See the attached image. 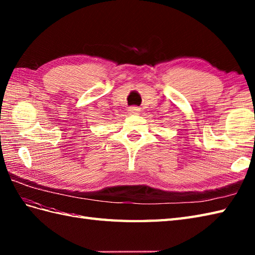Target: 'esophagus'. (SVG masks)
<instances>
[{"mask_svg":"<svg viewBox=\"0 0 255 255\" xmlns=\"http://www.w3.org/2000/svg\"><path fill=\"white\" fill-rule=\"evenodd\" d=\"M128 112H129V114H133V115H136V114H138L140 112V110L136 106H132V107L128 108Z\"/></svg>","mask_w":255,"mask_h":255,"instance_id":"1","label":"esophagus"}]
</instances>
